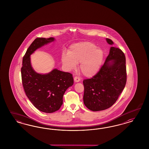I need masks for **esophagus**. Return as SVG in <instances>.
I'll return each instance as SVG.
<instances>
[{"mask_svg": "<svg viewBox=\"0 0 149 149\" xmlns=\"http://www.w3.org/2000/svg\"><path fill=\"white\" fill-rule=\"evenodd\" d=\"M74 81L76 82H78L79 81H80V79L77 77H74Z\"/></svg>", "mask_w": 149, "mask_h": 149, "instance_id": "34e87169", "label": "esophagus"}]
</instances>
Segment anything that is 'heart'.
Masks as SVG:
<instances>
[{"label": "heart", "mask_w": 149, "mask_h": 149, "mask_svg": "<svg viewBox=\"0 0 149 149\" xmlns=\"http://www.w3.org/2000/svg\"><path fill=\"white\" fill-rule=\"evenodd\" d=\"M97 47L95 44L88 41L73 44L69 52L62 54L63 65L71 70L76 68L77 63H80V70L84 76H94L99 70L104 56L103 50Z\"/></svg>", "instance_id": "b5f03b06"}]
</instances>
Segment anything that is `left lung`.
Instances as JSON below:
<instances>
[{
    "instance_id": "left-lung-1",
    "label": "left lung",
    "mask_w": 149,
    "mask_h": 149,
    "mask_svg": "<svg viewBox=\"0 0 149 149\" xmlns=\"http://www.w3.org/2000/svg\"><path fill=\"white\" fill-rule=\"evenodd\" d=\"M106 40L109 44H113L111 39ZM126 81L125 55L121 49L112 46L99 72L83 81L84 104L93 111L109 108L118 98Z\"/></svg>"
}]
</instances>
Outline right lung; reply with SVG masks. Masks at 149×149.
Segmentation results:
<instances>
[{
  "mask_svg": "<svg viewBox=\"0 0 149 149\" xmlns=\"http://www.w3.org/2000/svg\"><path fill=\"white\" fill-rule=\"evenodd\" d=\"M54 40V38H37L23 57L21 77L26 95L34 106L41 111L54 113L63 104L65 91L74 83L72 75L54 69L46 74L36 72L32 68L30 56L38 48Z\"/></svg>",
  "mask_w": 149,
  "mask_h": 149,
  "instance_id": "right-lung-1",
  "label": "right lung"
}]
</instances>
